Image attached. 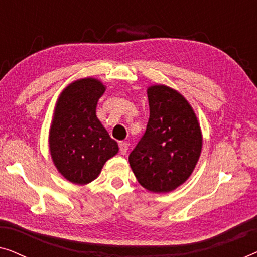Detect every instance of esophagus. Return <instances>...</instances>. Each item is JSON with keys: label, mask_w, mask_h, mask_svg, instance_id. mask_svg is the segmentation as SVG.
<instances>
[{"label": "esophagus", "mask_w": 257, "mask_h": 257, "mask_svg": "<svg viewBox=\"0 0 257 257\" xmlns=\"http://www.w3.org/2000/svg\"><path fill=\"white\" fill-rule=\"evenodd\" d=\"M119 150H120L121 154H126L128 150V144L126 142H119Z\"/></svg>", "instance_id": "esophagus-1"}]
</instances>
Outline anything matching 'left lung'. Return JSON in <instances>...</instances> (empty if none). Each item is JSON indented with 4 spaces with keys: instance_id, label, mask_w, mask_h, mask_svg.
Listing matches in <instances>:
<instances>
[{
    "instance_id": "8db88e82",
    "label": "left lung",
    "mask_w": 257,
    "mask_h": 257,
    "mask_svg": "<svg viewBox=\"0 0 257 257\" xmlns=\"http://www.w3.org/2000/svg\"><path fill=\"white\" fill-rule=\"evenodd\" d=\"M147 96L150 119L128 161L144 188L166 193L192 174L201 153V130L191 105L175 90L153 85Z\"/></svg>"
}]
</instances>
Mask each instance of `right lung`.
<instances>
[{
  "mask_svg": "<svg viewBox=\"0 0 257 257\" xmlns=\"http://www.w3.org/2000/svg\"><path fill=\"white\" fill-rule=\"evenodd\" d=\"M105 86L94 78L79 79L63 91L56 104L49 145L55 166L77 185L94 180L104 164L118 153V144L96 115Z\"/></svg>",
  "mask_w": 257,
  "mask_h": 257,
  "instance_id": "right-lung-1",
  "label": "right lung"
}]
</instances>
